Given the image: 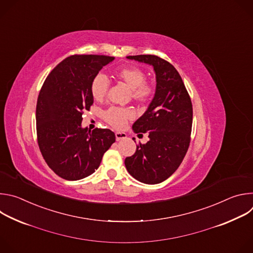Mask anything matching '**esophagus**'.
<instances>
[{
    "label": "esophagus",
    "mask_w": 253,
    "mask_h": 253,
    "mask_svg": "<svg viewBox=\"0 0 253 253\" xmlns=\"http://www.w3.org/2000/svg\"><path fill=\"white\" fill-rule=\"evenodd\" d=\"M115 137H116L117 141H120L121 139H125L127 137V135H126V133H123V132H116Z\"/></svg>",
    "instance_id": "34e87169"
}]
</instances>
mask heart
Listing matches in <instances>:
<instances>
[{"mask_svg": "<svg viewBox=\"0 0 253 253\" xmlns=\"http://www.w3.org/2000/svg\"><path fill=\"white\" fill-rule=\"evenodd\" d=\"M116 78L126 85L131 92L132 99L139 104H145L152 100L155 94V85L146 80V73L138 67H123L115 72ZM109 90V81L101 73L97 74L90 85L91 95L96 101H103ZM134 116L129 108L110 107L103 112V120L115 129H122L128 120Z\"/></svg>", "mask_w": 253, "mask_h": 253, "instance_id": "obj_1", "label": "heart"}]
</instances>
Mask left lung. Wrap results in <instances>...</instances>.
I'll use <instances>...</instances> for the list:
<instances>
[{
  "instance_id": "1",
  "label": "left lung",
  "mask_w": 253,
  "mask_h": 253,
  "mask_svg": "<svg viewBox=\"0 0 253 253\" xmlns=\"http://www.w3.org/2000/svg\"><path fill=\"white\" fill-rule=\"evenodd\" d=\"M127 58L152 65L157 84L147 111L133 124L135 133L149 134V141L138 144L136 152L125 159V166L138 181L157 184L170 177L186 155L192 129V103L181 76L168 61L155 55Z\"/></svg>"
}]
</instances>
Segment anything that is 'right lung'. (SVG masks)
<instances>
[{
	"mask_svg": "<svg viewBox=\"0 0 253 253\" xmlns=\"http://www.w3.org/2000/svg\"><path fill=\"white\" fill-rule=\"evenodd\" d=\"M115 58L72 55L46 78L36 108L37 139L48 166L61 178L75 181L97 170L115 142L110 129L82 128V115L93 104L90 85L99 71Z\"/></svg>",
	"mask_w": 253,
	"mask_h": 253,
	"instance_id": "1",
	"label": "right lung"
}]
</instances>
